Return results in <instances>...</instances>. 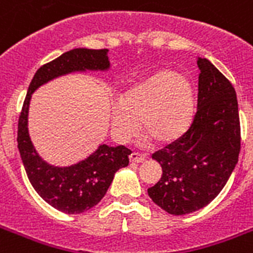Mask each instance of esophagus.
Segmentation results:
<instances>
[{"label":"esophagus","instance_id":"obj_1","mask_svg":"<svg viewBox=\"0 0 253 253\" xmlns=\"http://www.w3.org/2000/svg\"><path fill=\"white\" fill-rule=\"evenodd\" d=\"M146 160V156L144 155H140L138 152H132L130 155V162L131 163H143Z\"/></svg>","mask_w":253,"mask_h":253}]
</instances>
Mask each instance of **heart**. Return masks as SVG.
I'll return each mask as SVG.
<instances>
[{
  "label": "heart",
  "mask_w": 253,
  "mask_h": 253,
  "mask_svg": "<svg viewBox=\"0 0 253 253\" xmlns=\"http://www.w3.org/2000/svg\"><path fill=\"white\" fill-rule=\"evenodd\" d=\"M194 90L182 73L159 71L123 91L111 109V130L118 140H128L142 128L159 144L182 136L194 117ZM148 138L146 136V139Z\"/></svg>",
  "instance_id": "obj_1"
}]
</instances>
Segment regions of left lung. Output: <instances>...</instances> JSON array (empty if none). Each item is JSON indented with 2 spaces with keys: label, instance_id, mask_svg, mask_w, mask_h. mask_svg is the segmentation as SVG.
I'll use <instances>...</instances> for the list:
<instances>
[{
  "label": "left lung",
  "instance_id": "8db88e82",
  "mask_svg": "<svg viewBox=\"0 0 253 253\" xmlns=\"http://www.w3.org/2000/svg\"><path fill=\"white\" fill-rule=\"evenodd\" d=\"M198 103L192 126L152 155L163 176L148 189L155 204L172 215L209 205L223 189L240 152V121L231 83L204 57L197 60Z\"/></svg>",
  "mask_w": 253,
  "mask_h": 253
}]
</instances>
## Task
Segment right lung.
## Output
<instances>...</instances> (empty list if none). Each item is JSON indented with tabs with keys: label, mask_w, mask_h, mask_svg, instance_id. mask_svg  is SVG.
Listing matches in <instances>:
<instances>
[{
	"label": "right lung",
	"mask_w": 253,
	"mask_h": 253,
	"mask_svg": "<svg viewBox=\"0 0 253 253\" xmlns=\"http://www.w3.org/2000/svg\"><path fill=\"white\" fill-rule=\"evenodd\" d=\"M109 49L75 48L42 65L30 83L18 121V150L30 182L48 205L67 214H80L98 204L106 194L114 174L128 166L131 151L125 146L101 144L77 164L55 167L44 162L34 148L29 135V106L31 94L45 83L72 72L107 71Z\"/></svg>",
	"instance_id": "1"
}]
</instances>
